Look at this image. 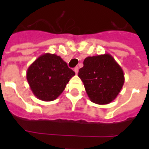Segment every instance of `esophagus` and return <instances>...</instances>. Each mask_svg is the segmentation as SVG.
<instances>
[{"instance_id": "1", "label": "esophagus", "mask_w": 149, "mask_h": 149, "mask_svg": "<svg viewBox=\"0 0 149 149\" xmlns=\"http://www.w3.org/2000/svg\"><path fill=\"white\" fill-rule=\"evenodd\" d=\"M78 71H79V68L77 67H75L74 68V72H75V73H76V74H77V73H78Z\"/></svg>"}]
</instances>
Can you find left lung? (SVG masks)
<instances>
[{"instance_id": "left-lung-1", "label": "left lung", "mask_w": 149, "mask_h": 149, "mask_svg": "<svg viewBox=\"0 0 149 149\" xmlns=\"http://www.w3.org/2000/svg\"><path fill=\"white\" fill-rule=\"evenodd\" d=\"M78 77L90 100L100 105L113 101L125 83L122 69L108 53L86 57Z\"/></svg>"}]
</instances>
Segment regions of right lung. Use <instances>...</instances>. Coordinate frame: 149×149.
<instances>
[{"mask_svg": "<svg viewBox=\"0 0 149 149\" xmlns=\"http://www.w3.org/2000/svg\"><path fill=\"white\" fill-rule=\"evenodd\" d=\"M74 75L60 56L45 53L28 68L26 78L36 97L43 101H52L63 93Z\"/></svg>", "mask_w": 149, "mask_h": 149, "instance_id": "1", "label": "right lung"}]
</instances>
